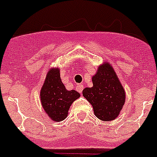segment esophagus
I'll return each instance as SVG.
<instances>
[{
  "label": "esophagus",
  "mask_w": 157,
  "mask_h": 157,
  "mask_svg": "<svg viewBox=\"0 0 157 157\" xmlns=\"http://www.w3.org/2000/svg\"><path fill=\"white\" fill-rule=\"evenodd\" d=\"M76 90H77L78 93L81 94L82 92V90H83V86L82 85V84H78V85H77V86H76Z\"/></svg>",
  "instance_id": "esophagus-1"
}]
</instances>
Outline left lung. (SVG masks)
Returning <instances> with one entry per match:
<instances>
[{"label":"left lung","instance_id":"8db88e82","mask_svg":"<svg viewBox=\"0 0 157 157\" xmlns=\"http://www.w3.org/2000/svg\"><path fill=\"white\" fill-rule=\"evenodd\" d=\"M92 82L93 87L85 88L82 94L92 105L98 118L113 121L124 105L125 93L110 64L100 66Z\"/></svg>","mask_w":157,"mask_h":157}]
</instances>
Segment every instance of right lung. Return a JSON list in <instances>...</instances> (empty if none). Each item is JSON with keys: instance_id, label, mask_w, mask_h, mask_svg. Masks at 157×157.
Wrapping results in <instances>:
<instances>
[{"instance_id": "obj_1", "label": "right lung", "mask_w": 157, "mask_h": 157, "mask_svg": "<svg viewBox=\"0 0 157 157\" xmlns=\"http://www.w3.org/2000/svg\"><path fill=\"white\" fill-rule=\"evenodd\" d=\"M79 96V93L75 90L66 89L60 78L59 69H52L48 72L40 91L44 109L56 121L67 117L70 106Z\"/></svg>"}]
</instances>
